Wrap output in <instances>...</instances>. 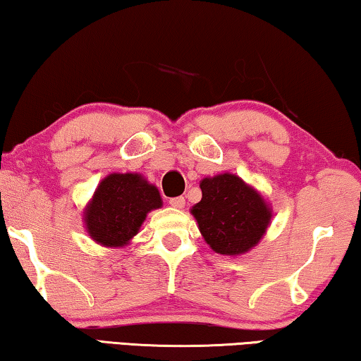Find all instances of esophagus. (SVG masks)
<instances>
[{"label": "esophagus", "instance_id": "obj_1", "mask_svg": "<svg viewBox=\"0 0 361 361\" xmlns=\"http://www.w3.org/2000/svg\"><path fill=\"white\" fill-rule=\"evenodd\" d=\"M169 204L174 208H184L185 204V198L184 197H176V198H169Z\"/></svg>", "mask_w": 361, "mask_h": 361}]
</instances>
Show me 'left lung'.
I'll return each mask as SVG.
<instances>
[{
    "instance_id": "8db88e82",
    "label": "left lung",
    "mask_w": 361,
    "mask_h": 361,
    "mask_svg": "<svg viewBox=\"0 0 361 361\" xmlns=\"http://www.w3.org/2000/svg\"><path fill=\"white\" fill-rule=\"evenodd\" d=\"M202 200L192 207L204 242L216 253L237 257L262 240L271 223L269 204L235 174L204 177Z\"/></svg>"
}]
</instances>
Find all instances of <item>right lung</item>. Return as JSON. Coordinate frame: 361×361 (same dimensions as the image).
Here are the masks:
<instances>
[{
    "label": "right lung",
    "mask_w": 361,
    "mask_h": 361,
    "mask_svg": "<svg viewBox=\"0 0 361 361\" xmlns=\"http://www.w3.org/2000/svg\"><path fill=\"white\" fill-rule=\"evenodd\" d=\"M161 207L158 188L142 174H109L85 208L87 232L103 247H126L138 234L147 214Z\"/></svg>",
    "instance_id": "obj_1"
}]
</instances>
